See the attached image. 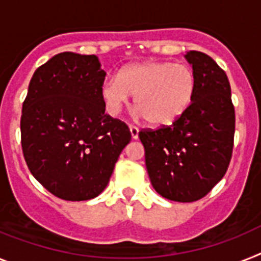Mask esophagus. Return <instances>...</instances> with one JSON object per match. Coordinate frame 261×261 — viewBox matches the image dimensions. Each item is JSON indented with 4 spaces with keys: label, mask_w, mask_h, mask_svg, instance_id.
Wrapping results in <instances>:
<instances>
[{
    "label": "esophagus",
    "mask_w": 261,
    "mask_h": 261,
    "mask_svg": "<svg viewBox=\"0 0 261 261\" xmlns=\"http://www.w3.org/2000/svg\"><path fill=\"white\" fill-rule=\"evenodd\" d=\"M130 134L133 139H138V137H139V128L135 126H130Z\"/></svg>",
    "instance_id": "obj_1"
}]
</instances>
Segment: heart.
<instances>
[{"label": "heart", "instance_id": "heart-1", "mask_svg": "<svg viewBox=\"0 0 261 261\" xmlns=\"http://www.w3.org/2000/svg\"><path fill=\"white\" fill-rule=\"evenodd\" d=\"M196 91V75L186 63L146 61L133 63L118 75L107 76L100 94L109 113L117 115L135 95V106L142 117L155 127L180 119L191 106Z\"/></svg>", "mask_w": 261, "mask_h": 261}]
</instances>
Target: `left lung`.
<instances>
[{"label": "left lung", "mask_w": 261, "mask_h": 261, "mask_svg": "<svg viewBox=\"0 0 261 261\" xmlns=\"http://www.w3.org/2000/svg\"><path fill=\"white\" fill-rule=\"evenodd\" d=\"M196 91L187 113L170 127L143 130L139 139L151 185L168 200L191 203L222 180L233 148L235 109L227 74L211 57L187 51Z\"/></svg>", "instance_id": "8db88e82"}]
</instances>
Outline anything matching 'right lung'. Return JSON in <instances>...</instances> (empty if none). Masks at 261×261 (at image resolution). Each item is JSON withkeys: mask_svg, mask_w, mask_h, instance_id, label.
<instances>
[{"mask_svg": "<svg viewBox=\"0 0 261 261\" xmlns=\"http://www.w3.org/2000/svg\"><path fill=\"white\" fill-rule=\"evenodd\" d=\"M106 73L97 56L65 51L33 74L21 117L23 156L33 176L63 200H89L106 188L128 127L105 114Z\"/></svg>", "mask_w": 261, "mask_h": 261, "instance_id": "1", "label": "right lung"}]
</instances>
